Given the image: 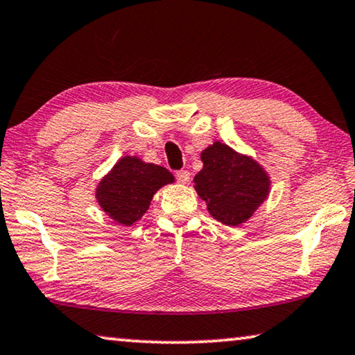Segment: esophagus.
I'll list each match as a JSON object with an SVG mask.
<instances>
[{"mask_svg": "<svg viewBox=\"0 0 355 355\" xmlns=\"http://www.w3.org/2000/svg\"><path fill=\"white\" fill-rule=\"evenodd\" d=\"M177 180H178V182L180 183H188L189 182V180H191V173H189L188 171H178L177 172Z\"/></svg>", "mask_w": 355, "mask_h": 355, "instance_id": "esophagus-1", "label": "esophagus"}]
</instances>
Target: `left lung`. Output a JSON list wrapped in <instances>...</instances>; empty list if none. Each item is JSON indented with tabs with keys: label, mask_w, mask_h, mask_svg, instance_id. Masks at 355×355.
Returning a JSON list of instances; mask_svg holds the SVG:
<instances>
[{
	"label": "left lung",
	"mask_w": 355,
	"mask_h": 355,
	"mask_svg": "<svg viewBox=\"0 0 355 355\" xmlns=\"http://www.w3.org/2000/svg\"><path fill=\"white\" fill-rule=\"evenodd\" d=\"M200 161L204 167L196 173L194 189L209 214L226 226L245 223L269 194L271 180L264 168L221 141L205 148Z\"/></svg>",
	"instance_id": "obj_1"
}]
</instances>
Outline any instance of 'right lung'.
<instances>
[{
  "mask_svg": "<svg viewBox=\"0 0 355 355\" xmlns=\"http://www.w3.org/2000/svg\"><path fill=\"white\" fill-rule=\"evenodd\" d=\"M166 167L124 156L100 180L95 198L102 210L116 223L130 226L144 216L157 189L173 183Z\"/></svg>",
  "mask_w": 355,
  "mask_h": 355,
  "instance_id": "obj_1",
  "label": "right lung"
}]
</instances>
